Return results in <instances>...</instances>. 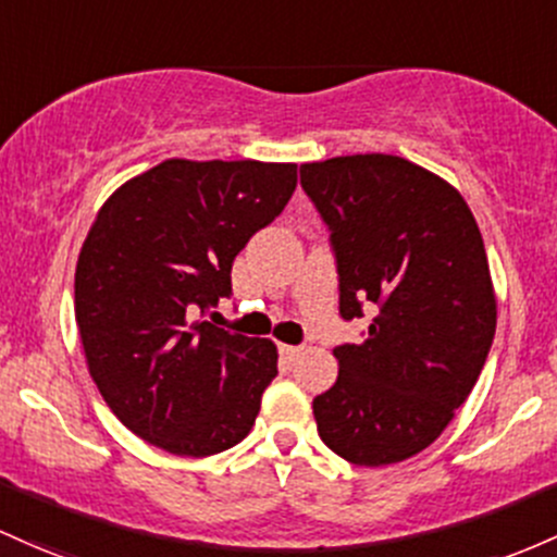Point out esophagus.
Wrapping results in <instances>:
<instances>
[{"instance_id":"obj_1","label":"esophagus","mask_w":557,"mask_h":557,"mask_svg":"<svg viewBox=\"0 0 557 557\" xmlns=\"http://www.w3.org/2000/svg\"><path fill=\"white\" fill-rule=\"evenodd\" d=\"M280 354H283L285 359H296L298 354H301V348H298V346H288V344H280Z\"/></svg>"}]
</instances>
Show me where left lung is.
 <instances>
[{
  "instance_id": "1",
  "label": "left lung",
  "mask_w": 557,
  "mask_h": 557,
  "mask_svg": "<svg viewBox=\"0 0 557 557\" xmlns=\"http://www.w3.org/2000/svg\"><path fill=\"white\" fill-rule=\"evenodd\" d=\"M301 187L330 232L341 317L375 311L362 344L333 348L317 431L354 466L401 462L442 436L492 348L479 224L442 176L383 152L304 163Z\"/></svg>"
}]
</instances>
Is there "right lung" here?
I'll return each instance as SVG.
<instances>
[{
	"mask_svg": "<svg viewBox=\"0 0 557 557\" xmlns=\"http://www.w3.org/2000/svg\"><path fill=\"white\" fill-rule=\"evenodd\" d=\"M293 189L296 163L171 158L97 213L76 264V325L102 399L148 444L209 457L253 428L277 348L198 317L232 296V261Z\"/></svg>",
	"mask_w": 557,
	"mask_h": 557,
	"instance_id": "1",
	"label": "right lung"
}]
</instances>
